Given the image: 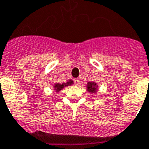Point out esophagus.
Segmentation results:
<instances>
[{"instance_id":"obj_1","label":"esophagus","mask_w":149,"mask_h":149,"mask_svg":"<svg viewBox=\"0 0 149 149\" xmlns=\"http://www.w3.org/2000/svg\"><path fill=\"white\" fill-rule=\"evenodd\" d=\"M74 84H75V85H79L80 84V80L79 79H74Z\"/></svg>"}]
</instances>
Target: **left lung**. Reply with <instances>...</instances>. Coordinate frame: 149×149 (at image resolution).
<instances>
[{"mask_svg": "<svg viewBox=\"0 0 149 149\" xmlns=\"http://www.w3.org/2000/svg\"><path fill=\"white\" fill-rule=\"evenodd\" d=\"M98 84L96 82H88L86 85V90L91 93V94H94L98 90Z\"/></svg>", "mask_w": 149, "mask_h": 149, "instance_id": "obj_1", "label": "left lung"}]
</instances>
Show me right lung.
<instances>
[{
	"label": "right lung",
	"mask_w": 149,
	"mask_h": 149,
	"mask_svg": "<svg viewBox=\"0 0 149 149\" xmlns=\"http://www.w3.org/2000/svg\"><path fill=\"white\" fill-rule=\"evenodd\" d=\"M72 84H74V81L72 79H69L67 82L65 83H63V84H59V83H56L53 84V92H56V93H59L60 91H61L65 87L68 86H71Z\"/></svg>",
	"instance_id": "obj_1"
}]
</instances>
